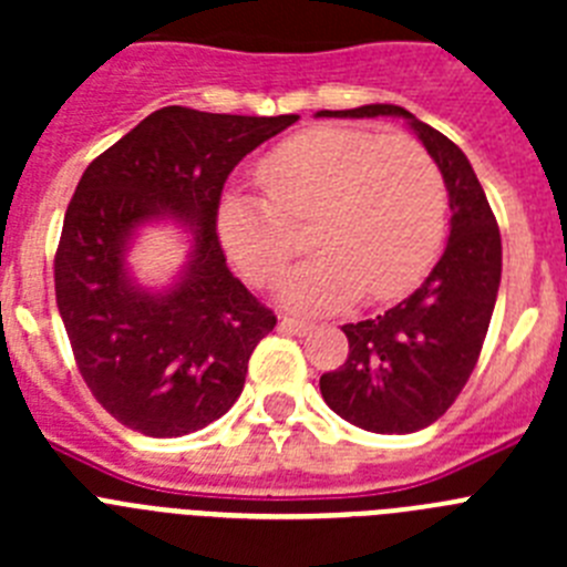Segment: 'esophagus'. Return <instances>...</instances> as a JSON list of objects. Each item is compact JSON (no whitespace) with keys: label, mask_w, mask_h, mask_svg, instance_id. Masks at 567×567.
Segmentation results:
<instances>
[{"label":"esophagus","mask_w":567,"mask_h":567,"mask_svg":"<svg viewBox=\"0 0 567 567\" xmlns=\"http://www.w3.org/2000/svg\"><path fill=\"white\" fill-rule=\"evenodd\" d=\"M312 320H307V318H298V315H284V318H280V329H287V332H295V334H307V332H312Z\"/></svg>","instance_id":"obj_1"}]
</instances>
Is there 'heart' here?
Here are the masks:
<instances>
[{
  "label": "heart",
  "mask_w": 567,
  "mask_h": 567,
  "mask_svg": "<svg viewBox=\"0 0 567 567\" xmlns=\"http://www.w3.org/2000/svg\"><path fill=\"white\" fill-rule=\"evenodd\" d=\"M260 182L269 198L233 193L221 202L224 249L249 280L267 284L300 249L295 224L312 221L320 252L280 280L298 307H340L360 292L398 298L437 258L449 193L412 135L307 130L269 153Z\"/></svg>",
  "instance_id": "obj_1"
}]
</instances>
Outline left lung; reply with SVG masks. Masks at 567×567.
<instances>
[{"mask_svg": "<svg viewBox=\"0 0 567 567\" xmlns=\"http://www.w3.org/2000/svg\"><path fill=\"white\" fill-rule=\"evenodd\" d=\"M334 118L403 115L440 164L452 207V235L432 275L378 318L346 323L349 358L320 374L334 414L374 434H412L449 412L468 383L503 275L497 218L463 150L398 104L320 110Z\"/></svg>", "mask_w": 567, "mask_h": 567, "instance_id": "8db88e82", "label": "left lung"}]
</instances>
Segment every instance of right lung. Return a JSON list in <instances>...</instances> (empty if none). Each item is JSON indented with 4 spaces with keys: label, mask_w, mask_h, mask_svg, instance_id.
<instances>
[{
    "label": "right lung",
    "mask_w": 567,
    "mask_h": 567,
    "mask_svg": "<svg viewBox=\"0 0 567 567\" xmlns=\"http://www.w3.org/2000/svg\"><path fill=\"white\" fill-rule=\"evenodd\" d=\"M298 115L162 107L84 169L64 213L53 278L79 374L133 432L182 437L229 412L249 354L278 318L227 267L218 204L229 173ZM175 217L194 233L183 280L144 293L126 278L135 226Z\"/></svg>",
    "instance_id": "obj_1"
}]
</instances>
